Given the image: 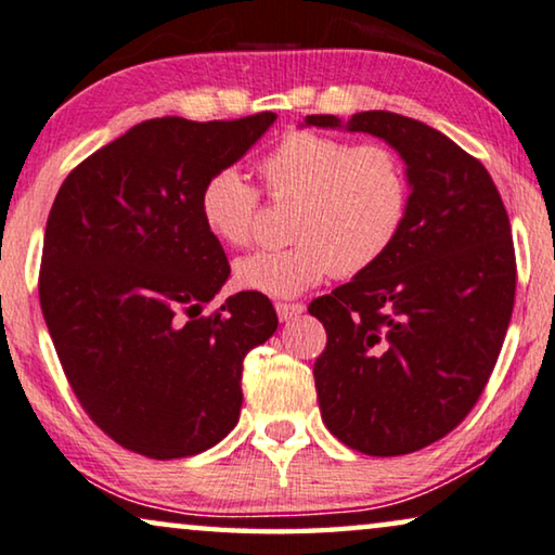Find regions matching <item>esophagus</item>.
I'll list each match as a JSON object with an SVG mask.
<instances>
[{
	"label": "esophagus",
	"instance_id": "1",
	"mask_svg": "<svg viewBox=\"0 0 555 555\" xmlns=\"http://www.w3.org/2000/svg\"><path fill=\"white\" fill-rule=\"evenodd\" d=\"M275 310H278V318L283 320V323H291V320L302 315L305 305L302 302H278Z\"/></svg>",
	"mask_w": 555,
	"mask_h": 555
}]
</instances>
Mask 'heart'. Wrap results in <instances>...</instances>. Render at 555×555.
Wrapping results in <instances>:
<instances>
[{
  "mask_svg": "<svg viewBox=\"0 0 555 555\" xmlns=\"http://www.w3.org/2000/svg\"><path fill=\"white\" fill-rule=\"evenodd\" d=\"M272 199H297L285 250L240 258V287L295 297L323 280L358 275L380 262L403 230L411 182L400 155L383 142L352 144L331 132L293 130L260 159ZM203 228L224 247L250 243L260 192L235 167H220L197 197Z\"/></svg>",
  "mask_w": 555,
  "mask_h": 555,
  "instance_id": "obj_1",
  "label": "heart"
}]
</instances>
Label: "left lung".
<instances>
[{"mask_svg": "<svg viewBox=\"0 0 555 555\" xmlns=\"http://www.w3.org/2000/svg\"><path fill=\"white\" fill-rule=\"evenodd\" d=\"M305 125L343 127L333 115ZM348 132L403 157L411 203L385 258L310 302L327 345L315 360L327 430L365 455H405L448 436L491 377L516 297L511 222L491 175L443 132L358 112Z\"/></svg>", "mask_w": 555, "mask_h": 555, "instance_id": "obj_1", "label": "left lung"}]
</instances>
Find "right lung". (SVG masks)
<instances>
[{
  "label": "right lung",
  "mask_w": 555,
  "mask_h": 555,
  "mask_svg": "<svg viewBox=\"0 0 555 555\" xmlns=\"http://www.w3.org/2000/svg\"><path fill=\"white\" fill-rule=\"evenodd\" d=\"M275 112L134 125L67 175L47 218L39 302L79 405L127 451L172 461L237 425L243 360L278 331L262 293L210 315L230 264L203 228V182Z\"/></svg>",
  "instance_id": "1"
}]
</instances>
